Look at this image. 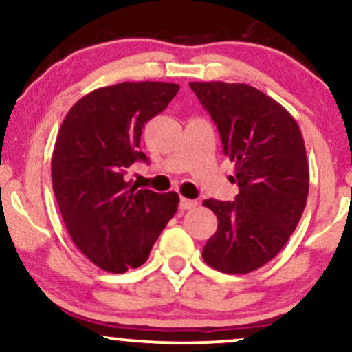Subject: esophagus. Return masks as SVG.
<instances>
[{
    "mask_svg": "<svg viewBox=\"0 0 352 352\" xmlns=\"http://www.w3.org/2000/svg\"><path fill=\"white\" fill-rule=\"evenodd\" d=\"M197 205L195 200H190V199H185V197H182L180 199V208L182 210H190L193 208Z\"/></svg>",
    "mask_w": 352,
    "mask_h": 352,
    "instance_id": "1",
    "label": "esophagus"
}]
</instances>
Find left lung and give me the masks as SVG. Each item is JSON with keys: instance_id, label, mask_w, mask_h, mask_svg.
Listing matches in <instances>:
<instances>
[{"instance_id": "obj_1", "label": "left lung", "mask_w": 352, "mask_h": 352, "mask_svg": "<svg viewBox=\"0 0 352 352\" xmlns=\"http://www.w3.org/2000/svg\"><path fill=\"white\" fill-rule=\"evenodd\" d=\"M235 162V201L205 200L218 228L204 246L205 263L246 274L273 260L306 207L309 167L296 120L281 104L248 84L190 82Z\"/></svg>"}]
</instances>
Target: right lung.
I'll use <instances>...</instances> for the list:
<instances>
[{
  "instance_id": "obj_1",
  "label": "right lung",
  "mask_w": 352,
  "mask_h": 352,
  "mask_svg": "<svg viewBox=\"0 0 352 352\" xmlns=\"http://www.w3.org/2000/svg\"><path fill=\"white\" fill-rule=\"evenodd\" d=\"M180 86L120 82L89 92L63 120L52 152V190L76 246L99 268L125 273L139 268L179 195L139 190L125 182L139 151L144 125L164 111Z\"/></svg>"
}]
</instances>
